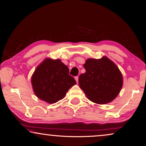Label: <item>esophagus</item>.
Listing matches in <instances>:
<instances>
[{
    "instance_id": "1",
    "label": "esophagus",
    "mask_w": 146,
    "mask_h": 146,
    "mask_svg": "<svg viewBox=\"0 0 146 146\" xmlns=\"http://www.w3.org/2000/svg\"><path fill=\"white\" fill-rule=\"evenodd\" d=\"M74 79H75V80H76L77 83H78V76H75V77H74Z\"/></svg>"
}]
</instances>
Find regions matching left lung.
Listing matches in <instances>:
<instances>
[{"label": "left lung", "mask_w": 146, "mask_h": 146, "mask_svg": "<svg viewBox=\"0 0 146 146\" xmlns=\"http://www.w3.org/2000/svg\"><path fill=\"white\" fill-rule=\"evenodd\" d=\"M86 72L80 74L79 85L87 98L99 104L111 102L123 86V76L117 66L106 56L89 58L84 64Z\"/></svg>", "instance_id": "1"}]
</instances>
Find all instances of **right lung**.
Wrapping results in <instances>:
<instances>
[{"label":"right lung","mask_w":146,"mask_h":146,"mask_svg":"<svg viewBox=\"0 0 146 146\" xmlns=\"http://www.w3.org/2000/svg\"><path fill=\"white\" fill-rule=\"evenodd\" d=\"M31 81L36 96L50 104L62 100L68 90L76 84L69 74L68 67L59 59L50 58L37 66Z\"/></svg>","instance_id":"add662e5"}]
</instances>
